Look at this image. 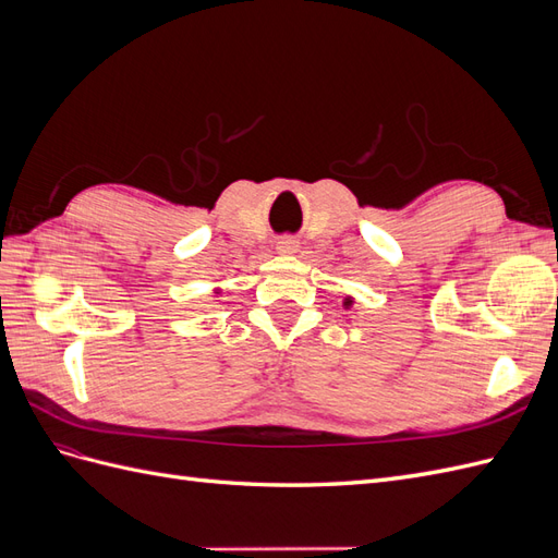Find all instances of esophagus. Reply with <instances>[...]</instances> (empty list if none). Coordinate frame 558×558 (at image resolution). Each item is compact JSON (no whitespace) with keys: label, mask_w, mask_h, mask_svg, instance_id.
<instances>
[{"label":"esophagus","mask_w":558,"mask_h":558,"mask_svg":"<svg viewBox=\"0 0 558 558\" xmlns=\"http://www.w3.org/2000/svg\"><path fill=\"white\" fill-rule=\"evenodd\" d=\"M298 246H300V242L295 238H291V234H283V238H279V242H277V251L281 253V256H293V253H298Z\"/></svg>","instance_id":"esophagus-1"}]
</instances>
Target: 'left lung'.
<instances>
[{
    "instance_id": "1",
    "label": "left lung",
    "mask_w": 558,
    "mask_h": 558,
    "mask_svg": "<svg viewBox=\"0 0 558 558\" xmlns=\"http://www.w3.org/2000/svg\"><path fill=\"white\" fill-rule=\"evenodd\" d=\"M351 302H353V300H351V298H347V300H344V307H351Z\"/></svg>"
}]
</instances>
